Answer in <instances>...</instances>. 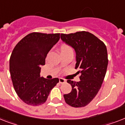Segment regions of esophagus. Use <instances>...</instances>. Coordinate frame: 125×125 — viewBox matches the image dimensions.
<instances>
[{
	"mask_svg": "<svg viewBox=\"0 0 125 125\" xmlns=\"http://www.w3.org/2000/svg\"><path fill=\"white\" fill-rule=\"evenodd\" d=\"M65 80H64V79L63 78H59V82L60 83H65Z\"/></svg>",
	"mask_w": 125,
	"mask_h": 125,
	"instance_id": "34e87169",
	"label": "esophagus"
}]
</instances>
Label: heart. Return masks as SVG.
<instances>
[{"label": "heart", "mask_w": 125, "mask_h": 125, "mask_svg": "<svg viewBox=\"0 0 125 125\" xmlns=\"http://www.w3.org/2000/svg\"><path fill=\"white\" fill-rule=\"evenodd\" d=\"M69 51H73V49L71 47V46H69L67 44H62V46L60 47V52L61 53H63V52H69Z\"/></svg>", "instance_id": "heart-1"}]
</instances>
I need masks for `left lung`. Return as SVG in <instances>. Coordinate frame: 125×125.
Listing matches in <instances>:
<instances>
[{
	"label": "left lung",
	"instance_id": "left-lung-1",
	"mask_svg": "<svg viewBox=\"0 0 125 125\" xmlns=\"http://www.w3.org/2000/svg\"><path fill=\"white\" fill-rule=\"evenodd\" d=\"M61 39L74 49L75 69L81 74L80 82L67 80L72 91L63 95L65 101L73 107H83L95 98L105 78L108 62L106 45L87 31L61 34Z\"/></svg>",
	"mask_w": 125,
	"mask_h": 125
}]
</instances>
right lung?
I'll list each match as a JSON object with an SVG mask.
<instances>
[{"mask_svg":"<svg viewBox=\"0 0 125 125\" xmlns=\"http://www.w3.org/2000/svg\"><path fill=\"white\" fill-rule=\"evenodd\" d=\"M60 33H31L13 49L10 60V71L15 92L27 105L43 104L51 91L59 82L57 78L40 77L49 51L60 39Z\"/></svg>","mask_w":125,"mask_h":125,"instance_id":"add662e5","label":"right lung"}]
</instances>
